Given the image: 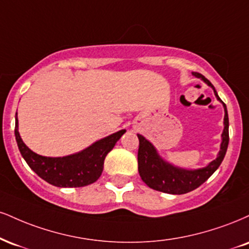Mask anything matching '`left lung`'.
Segmentation results:
<instances>
[{"instance_id": "left-lung-1", "label": "left lung", "mask_w": 249, "mask_h": 249, "mask_svg": "<svg viewBox=\"0 0 249 249\" xmlns=\"http://www.w3.org/2000/svg\"><path fill=\"white\" fill-rule=\"evenodd\" d=\"M193 75L202 80L209 87H211L213 89L217 100L220 103H223L225 116H224V130L221 133L220 149L218 152L217 158L213 161H211L208 166L197 169H185L182 167L174 166L168 161L164 160L163 158H161L153 143L142 134H137L139 138L138 170H139L140 178L149 188L161 191V193L182 195L198 188L218 169V167L223 162L227 151V146H229V115H227L225 103L220 100L210 81L205 79L202 74L196 73V71H193Z\"/></svg>"}]
</instances>
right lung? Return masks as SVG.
Masks as SVG:
<instances>
[{
    "instance_id": "right-lung-1",
    "label": "right lung",
    "mask_w": 249,
    "mask_h": 249,
    "mask_svg": "<svg viewBox=\"0 0 249 249\" xmlns=\"http://www.w3.org/2000/svg\"><path fill=\"white\" fill-rule=\"evenodd\" d=\"M125 132L126 130H121L102 138L77 153L59 158L43 157L35 153L24 143L18 132L16 112L15 137L20 154L39 178L59 188H80L97 181L103 172L107 154L115 147L116 142Z\"/></svg>"
}]
</instances>
